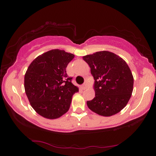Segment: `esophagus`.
<instances>
[{
	"label": "esophagus",
	"instance_id": "obj_1",
	"mask_svg": "<svg viewBox=\"0 0 156 156\" xmlns=\"http://www.w3.org/2000/svg\"><path fill=\"white\" fill-rule=\"evenodd\" d=\"M81 88H82V89H83V90H84V89H85L87 88L86 84L84 83V84H82V85H81Z\"/></svg>",
	"mask_w": 156,
	"mask_h": 156
}]
</instances>
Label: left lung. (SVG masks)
<instances>
[{
	"label": "left lung",
	"instance_id": "obj_1",
	"mask_svg": "<svg viewBox=\"0 0 156 156\" xmlns=\"http://www.w3.org/2000/svg\"><path fill=\"white\" fill-rule=\"evenodd\" d=\"M95 80V98L87 102L88 107L100 115L120 112L131 96L133 77L129 66L113 53L102 51L84 56Z\"/></svg>",
	"mask_w": 156,
	"mask_h": 156
}]
</instances>
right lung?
Returning <instances> with one entry per match:
<instances>
[{"instance_id":"right-lung-1","label":"right lung","mask_w":156,"mask_h":156,"mask_svg":"<svg viewBox=\"0 0 156 156\" xmlns=\"http://www.w3.org/2000/svg\"><path fill=\"white\" fill-rule=\"evenodd\" d=\"M74 55L53 49L34 59L25 75V90L31 107L44 118L56 119L67 112L78 88L66 68Z\"/></svg>"}]
</instances>
